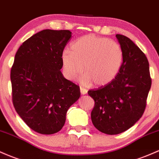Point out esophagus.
Segmentation results:
<instances>
[{
	"label": "esophagus",
	"instance_id": "34e87169",
	"mask_svg": "<svg viewBox=\"0 0 159 159\" xmlns=\"http://www.w3.org/2000/svg\"><path fill=\"white\" fill-rule=\"evenodd\" d=\"M80 91H81V93L82 94V95H84V94L88 93V90H86V89L84 88H81V87L80 88Z\"/></svg>",
	"mask_w": 159,
	"mask_h": 159
}]
</instances>
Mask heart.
<instances>
[{"mask_svg": "<svg viewBox=\"0 0 159 159\" xmlns=\"http://www.w3.org/2000/svg\"><path fill=\"white\" fill-rule=\"evenodd\" d=\"M71 51L64 50L62 64L64 74L74 80L82 70L80 81L84 85L92 83L105 86L119 73L123 64L124 52L121 45L106 38L88 34L79 38L71 45Z\"/></svg>", "mask_w": 159, "mask_h": 159, "instance_id": "heart-1", "label": "heart"}]
</instances>
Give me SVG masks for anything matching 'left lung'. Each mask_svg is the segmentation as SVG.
Returning <instances> with one entry per match:
<instances>
[{
	"mask_svg": "<svg viewBox=\"0 0 159 159\" xmlns=\"http://www.w3.org/2000/svg\"><path fill=\"white\" fill-rule=\"evenodd\" d=\"M116 38L124 52L121 70L111 83L88 91L95 102L91 111L93 125L110 135L121 134L139 121L152 84L146 55L130 38L122 34Z\"/></svg>",
	"mask_w": 159,
	"mask_h": 159,
	"instance_id": "8db88e82",
	"label": "left lung"
}]
</instances>
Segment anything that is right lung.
<instances>
[{"instance_id":"obj_1","label":"right lung","mask_w":159,"mask_h":159,"mask_svg":"<svg viewBox=\"0 0 159 159\" xmlns=\"http://www.w3.org/2000/svg\"><path fill=\"white\" fill-rule=\"evenodd\" d=\"M69 30L45 29L20 47L10 72L13 103L33 130L53 134L64 126L69 107L79 99L80 88L62 75V53Z\"/></svg>"}]
</instances>
